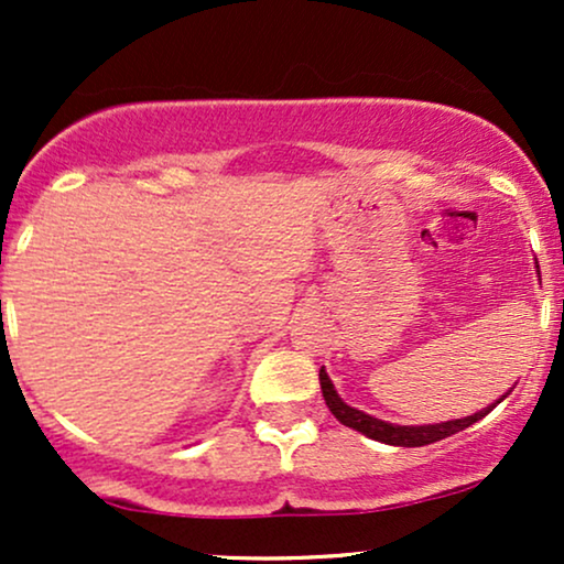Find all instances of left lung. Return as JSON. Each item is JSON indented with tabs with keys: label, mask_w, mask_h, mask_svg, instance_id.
Returning a JSON list of instances; mask_svg holds the SVG:
<instances>
[{
	"label": "left lung",
	"mask_w": 564,
	"mask_h": 564,
	"mask_svg": "<svg viewBox=\"0 0 564 564\" xmlns=\"http://www.w3.org/2000/svg\"><path fill=\"white\" fill-rule=\"evenodd\" d=\"M321 390H323V400H326L328 411L334 413L336 419H339L345 426H352V430L364 432L366 437L371 440H379V443H387V445H403V448H419V445H430V443H437V440L443 437H451L456 435V432L467 430L475 422H480L482 416H488L490 411H494V405L485 408V411L475 413V416H467V419H456V422H443V424H426V426H398V424H387L381 422V419H373L368 416V413L358 411V408H349L345 400L339 398L334 390L332 379H328V373L321 368ZM507 398V394H503Z\"/></svg>",
	"instance_id": "8db88e82"
}]
</instances>
